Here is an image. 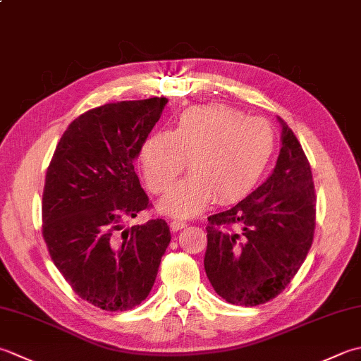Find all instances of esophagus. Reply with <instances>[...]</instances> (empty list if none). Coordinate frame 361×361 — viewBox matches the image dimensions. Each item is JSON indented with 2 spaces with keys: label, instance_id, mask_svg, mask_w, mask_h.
Masks as SVG:
<instances>
[{
  "label": "esophagus",
  "instance_id": "1",
  "mask_svg": "<svg viewBox=\"0 0 361 361\" xmlns=\"http://www.w3.org/2000/svg\"><path fill=\"white\" fill-rule=\"evenodd\" d=\"M171 230L172 231H180L181 228H185V227H188V224L186 222H181V221H171Z\"/></svg>",
  "mask_w": 361,
  "mask_h": 361
}]
</instances>
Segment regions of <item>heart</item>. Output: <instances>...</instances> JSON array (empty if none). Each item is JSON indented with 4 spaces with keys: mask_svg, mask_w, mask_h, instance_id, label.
I'll return each mask as SVG.
<instances>
[{
    "mask_svg": "<svg viewBox=\"0 0 361 361\" xmlns=\"http://www.w3.org/2000/svg\"><path fill=\"white\" fill-rule=\"evenodd\" d=\"M275 133L269 122L245 117L227 106H197L181 114L175 131L158 130L140 148L139 161L152 192L171 189L158 203L162 214L190 217L216 197L221 203L243 199L257 185L274 154Z\"/></svg>",
    "mask_w": 361,
    "mask_h": 361,
    "instance_id": "1",
    "label": "heart"
}]
</instances>
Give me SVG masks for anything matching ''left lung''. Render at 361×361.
I'll list each match as a JSON object with an SVG mask.
<instances>
[{"label":"left lung","instance_id":"1","mask_svg":"<svg viewBox=\"0 0 361 361\" xmlns=\"http://www.w3.org/2000/svg\"><path fill=\"white\" fill-rule=\"evenodd\" d=\"M281 148L272 173L244 200L208 217L204 272L233 305L255 307L288 286L314 235L312 167L280 117Z\"/></svg>","mask_w":361,"mask_h":361}]
</instances>
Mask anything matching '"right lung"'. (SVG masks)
Instances as JSON below:
<instances>
[{"label":"right lung","instance_id":"right-lung-1","mask_svg":"<svg viewBox=\"0 0 361 361\" xmlns=\"http://www.w3.org/2000/svg\"><path fill=\"white\" fill-rule=\"evenodd\" d=\"M167 102L154 97L84 112L48 166L42 217L49 255L73 291L106 312L147 299L171 243L162 219L122 230L148 207L134 159Z\"/></svg>","mask_w":361,"mask_h":361}]
</instances>
